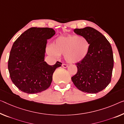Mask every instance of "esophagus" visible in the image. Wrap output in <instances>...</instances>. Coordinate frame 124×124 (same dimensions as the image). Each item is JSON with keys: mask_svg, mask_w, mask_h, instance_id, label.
I'll use <instances>...</instances> for the list:
<instances>
[{"mask_svg": "<svg viewBox=\"0 0 124 124\" xmlns=\"http://www.w3.org/2000/svg\"><path fill=\"white\" fill-rule=\"evenodd\" d=\"M62 67H63L64 68H68V65L67 64H62Z\"/></svg>", "mask_w": 124, "mask_h": 124, "instance_id": "34e87169", "label": "esophagus"}]
</instances>
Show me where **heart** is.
<instances>
[{"mask_svg":"<svg viewBox=\"0 0 124 124\" xmlns=\"http://www.w3.org/2000/svg\"><path fill=\"white\" fill-rule=\"evenodd\" d=\"M90 48V44L86 38L74 35L57 38L52 47H49L47 51L50 55L56 58L64 55L68 63L77 64L86 58Z\"/></svg>","mask_w":124,"mask_h":124,"instance_id":"1","label":"heart"}]
</instances>
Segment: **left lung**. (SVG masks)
<instances>
[{
    "instance_id": "left-lung-1",
    "label": "left lung",
    "mask_w": 124,
    "mask_h": 124,
    "mask_svg": "<svg viewBox=\"0 0 124 124\" xmlns=\"http://www.w3.org/2000/svg\"><path fill=\"white\" fill-rule=\"evenodd\" d=\"M74 33L86 38L89 52L77 64L78 72L71 78L75 86L83 92L95 94L104 90L111 81L114 58L111 45L99 31L91 27L75 29Z\"/></svg>"
}]
</instances>
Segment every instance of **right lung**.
Segmentation results:
<instances>
[{
    "mask_svg": "<svg viewBox=\"0 0 124 124\" xmlns=\"http://www.w3.org/2000/svg\"><path fill=\"white\" fill-rule=\"evenodd\" d=\"M55 34L50 28L33 27L21 34L11 47L8 70L13 84L23 92L36 94L50 86L53 74L62 64L44 61L47 40Z\"/></svg>",
    "mask_w": 124,
    "mask_h": 124,
    "instance_id": "add662e5",
    "label": "right lung"
}]
</instances>
